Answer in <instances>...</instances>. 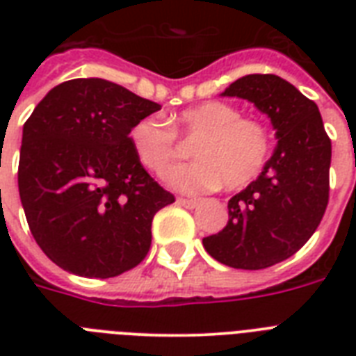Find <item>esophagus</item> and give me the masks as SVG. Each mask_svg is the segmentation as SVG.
Wrapping results in <instances>:
<instances>
[{
    "label": "esophagus",
    "mask_w": 356,
    "mask_h": 356,
    "mask_svg": "<svg viewBox=\"0 0 356 356\" xmlns=\"http://www.w3.org/2000/svg\"><path fill=\"white\" fill-rule=\"evenodd\" d=\"M177 205L186 207V209H194V207L197 205V200H188V197H179Z\"/></svg>",
    "instance_id": "34e87169"
}]
</instances>
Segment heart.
Masks as SVG:
<instances>
[{"label":"heart","instance_id":"obj_1","mask_svg":"<svg viewBox=\"0 0 356 356\" xmlns=\"http://www.w3.org/2000/svg\"><path fill=\"white\" fill-rule=\"evenodd\" d=\"M164 122L144 118L131 129V145L142 166L164 175L181 159L179 138L194 142L190 153L195 162L177 168L168 183L183 192H205L223 184L240 190L259 177L270 159L271 133L257 118L222 102H207L184 108Z\"/></svg>","mask_w":356,"mask_h":356}]
</instances>
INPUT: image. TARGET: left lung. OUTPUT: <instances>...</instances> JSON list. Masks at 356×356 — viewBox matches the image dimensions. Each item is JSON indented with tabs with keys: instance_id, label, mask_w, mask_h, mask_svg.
Returning a JSON list of instances; mask_svg holds the SVG:
<instances>
[{
	"instance_id": "obj_1",
	"label": "left lung",
	"mask_w": 356,
	"mask_h": 356,
	"mask_svg": "<svg viewBox=\"0 0 356 356\" xmlns=\"http://www.w3.org/2000/svg\"><path fill=\"white\" fill-rule=\"evenodd\" d=\"M223 96L242 97L268 114L277 147L264 170L227 203V225L203 238L212 259L236 270H264L298 253L329 203L331 138L312 99L273 74H251Z\"/></svg>"
}]
</instances>
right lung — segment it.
Wrapping results in <instances>:
<instances>
[{"mask_svg": "<svg viewBox=\"0 0 356 356\" xmlns=\"http://www.w3.org/2000/svg\"><path fill=\"white\" fill-rule=\"evenodd\" d=\"M161 105L97 79L60 83L24 123L18 190L31 234L63 270L108 279L151 248V223L175 197L131 145L136 122Z\"/></svg>", "mask_w": 356, "mask_h": 356, "instance_id": "obj_1", "label": "right lung"}]
</instances>
